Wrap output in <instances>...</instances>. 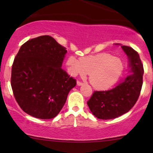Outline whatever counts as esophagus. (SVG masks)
Masks as SVG:
<instances>
[{
	"mask_svg": "<svg viewBox=\"0 0 153 153\" xmlns=\"http://www.w3.org/2000/svg\"><path fill=\"white\" fill-rule=\"evenodd\" d=\"M82 84H83V82H82L81 81H79V80L77 81V85H82Z\"/></svg>",
	"mask_w": 153,
	"mask_h": 153,
	"instance_id": "34e87169",
	"label": "esophagus"
}]
</instances>
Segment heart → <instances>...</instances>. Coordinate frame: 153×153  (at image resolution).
<instances>
[{
	"instance_id": "b5f03b06",
	"label": "heart",
	"mask_w": 153,
	"mask_h": 153,
	"mask_svg": "<svg viewBox=\"0 0 153 153\" xmlns=\"http://www.w3.org/2000/svg\"><path fill=\"white\" fill-rule=\"evenodd\" d=\"M69 73L73 76L89 74L91 85L96 89H106L118 80L122 72L121 60L108 53L80 57H70L67 60Z\"/></svg>"
}]
</instances>
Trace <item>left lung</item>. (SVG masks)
<instances>
[{
	"label": "left lung",
	"mask_w": 153,
	"mask_h": 153,
	"mask_svg": "<svg viewBox=\"0 0 153 153\" xmlns=\"http://www.w3.org/2000/svg\"><path fill=\"white\" fill-rule=\"evenodd\" d=\"M122 48L128 56L132 73L111 90L94 91L87 104L98 119H112L124 114L134 106L141 92L144 68L139 54L129 46Z\"/></svg>",
	"instance_id": "left-lung-1"
}]
</instances>
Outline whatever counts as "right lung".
<instances>
[{"instance_id": "right-lung-1", "label": "right lung", "mask_w": 153, "mask_h": 153, "mask_svg": "<svg viewBox=\"0 0 153 153\" xmlns=\"http://www.w3.org/2000/svg\"><path fill=\"white\" fill-rule=\"evenodd\" d=\"M66 48L44 35L22 45L11 69L10 85L21 108L35 118L59 114L76 80L61 68Z\"/></svg>"}]
</instances>
